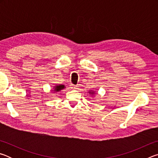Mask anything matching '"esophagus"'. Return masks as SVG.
I'll return each instance as SVG.
<instances>
[{
  "mask_svg": "<svg viewBox=\"0 0 158 158\" xmlns=\"http://www.w3.org/2000/svg\"><path fill=\"white\" fill-rule=\"evenodd\" d=\"M70 86L72 89H77V88H78V86H77V85H74V84H71Z\"/></svg>",
  "mask_w": 158,
  "mask_h": 158,
  "instance_id": "1",
  "label": "esophagus"
}]
</instances>
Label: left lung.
<instances>
[{"instance_id": "obj_1", "label": "left lung", "mask_w": 158, "mask_h": 158, "mask_svg": "<svg viewBox=\"0 0 158 158\" xmlns=\"http://www.w3.org/2000/svg\"><path fill=\"white\" fill-rule=\"evenodd\" d=\"M89 93H90V94H92V95H93V94H94V93H93V91H92V92H91V91H90V92H89Z\"/></svg>"}]
</instances>
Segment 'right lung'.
<instances>
[{
	"mask_svg": "<svg viewBox=\"0 0 158 158\" xmlns=\"http://www.w3.org/2000/svg\"><path fill=\"white\" fill-rule=\"evenodd\" d=\"M64 88H65V85H55L54 88H53V89H54L53 91L58 92V91H60V90L63 89Z\"/></svg>",
	"mask_w": 158,
	"mask_h": 158,
	"instance_id": "1",
	"label": "right lung"
}]
</instances>
